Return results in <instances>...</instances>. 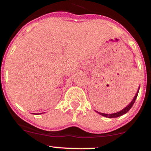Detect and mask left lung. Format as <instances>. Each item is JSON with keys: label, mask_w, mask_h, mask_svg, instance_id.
Masks as SVG:
<instances>
[{"label": "left lung", "mask_w": 151, "mask_h": 151, "mask_svg": "<svg viewBox=\"0 0 151 151\" xmlns=\"http://www.w3.org/2000/svg\"><path fill=\"white\" fill-rule=\"evenodd\" d=\"M138 91H139V89H138V91H137V93H136V96H135V97L133 98V101H131V103L129 104V105H128L127 106L125 107V108H124V109H123V110L117 112V113L111 114H106L100 113V112H98V111H96V112H98V113L100 115H101V116H105V117H108V118H116V117H119V116H121L124 115V114H125L127 113V112L129 111L130 110V109H131V107H132V106L133 105V104H134L135 101H136V97H137V96H138Z\"/></svg>", "instance_id": "obj_1"}]
</instances>
